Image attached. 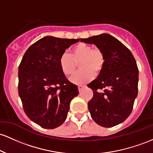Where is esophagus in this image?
Returning a JSON list of instances; mask_svg holds the SVG:
<instances>
[{
  "mask_svg": "<svg viewBox=\"0 0 153 153\" xmlns=\"http://www.w3.org/2000/svg\"><path fill=\"white\" fill-rule=\"evenodd\" d=\"M84 87H85V86H82V85H80V86H78V89H79V92H81L82 90L84 89Z\"/></svg>",
  "mask_w": 153,
  "mask_h": 153,
  "instance_id": "obj_1",
  "label": "esophagus"
}]
</instances>
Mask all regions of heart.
Here are the masks:
<instances>
[{
    "label": "heart",
    "instance_id": "obj_1",
    "mask_svg": "<svg viewBox=\"0 0 153 153\" xmlns=\"http://www.w3.org/2000/svg\"><path fill=\"white\" fill-rule=\"evenodd\" d=\"M105 56L99 48H92L90 45L79 42L71 50V53H63L60 56L59 66L65 75L69 76L74 73L76 63L81 70L69 79L75 85H83L90 82L95 75H98L103 69Z\"/></svg>",
    "mask_w": 153,
    "mask_h": 153
}]
</instances>
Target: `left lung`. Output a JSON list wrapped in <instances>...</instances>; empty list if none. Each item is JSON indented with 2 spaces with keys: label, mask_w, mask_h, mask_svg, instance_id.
Segmentation results:
<instances>
[{
  "label": "left lung",
  "mask_w": 153,
  "mask_h": 153,
  "mask_svg": "<svg viewBox=\"0 0 153 153\" xmlns=\"http://www.w3.org/2000/svg\"><path fill=\"white\" fill-rule=\"evenodd\" d=\"M95 45L105 56L103 69L87 87L93 91L89 101L91 117L103 127L122 123L131 114L138 93L139 70L131 51L109 34L81 39Z\"/></svg>",
  "instance_id": "8db88e82"
}]
</instances>
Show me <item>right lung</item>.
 I'll return each mask as SVG.
<instances>
[{"instance_id":"add662e5","label":"right lung","mask_w":153,"mask_h":153,"mask_svg":"<svg viewBox=\"0 0 153 153\" xmlns=\"http://www.w3.org/2000/svg\"><path fill=\"white\" fill-rule=\"evenodd\" d=\"M79 39L45 36L30 46L19 66V95L30 119L53 129L67 117L71 100L78 95L76 85L65 76L60 56Z\"/></svg>"}]
</instances>
